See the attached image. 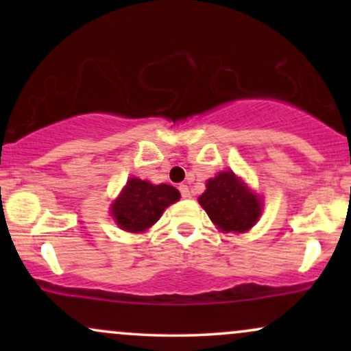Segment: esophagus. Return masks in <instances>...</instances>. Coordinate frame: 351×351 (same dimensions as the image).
<instances>
[{"label": "esophagus", "mask_w": 351, "mask_h": 351, "mask_svg": "<svg viewBox=\"0 0 351 351\" xmlns=\"http://www.w3.org/2000/svg\"><path fill=\"white\" fill-rule=\"evenodd\" d=\"M178 189H180V193H181V198H184V199L189 198V188L186 186V184H180Z\"/></svg>", "instance_id": "1"}]
</instances>
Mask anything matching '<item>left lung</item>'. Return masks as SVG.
<instances>
[{"label":"left lung","mask_w":351,"mask_h":351,"mask_svg":"<svg viewBox=\"0 0 351 351\" xmlns=\"http://www.w3.org/2000/svg\"><path fill=\"white\" fill-rule=\"evenodd\" d=\"M199 204L221 231L245 232L261 216V199L232 171H223L206 181Z\"/></svg>","instance_id":"obj_1"}]
</instances>
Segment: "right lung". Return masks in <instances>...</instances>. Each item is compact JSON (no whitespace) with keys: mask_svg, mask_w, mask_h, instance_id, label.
Instances as JSON below:
<instances>
[{"mask_svg":"<svg viewBox=\"0 0 351 351\" xmlns=\"http://www.w3.org/2000/svg\"><path fill=\"white\" fill-rule=\"evenodd\" d=\"M180 199V191L170 184H152L130 178L112 206V216L128 232H142L160 219L165 208Z\"/></svg>","mask_w":351,"mask_h":351,"instance_id":"add662e5","label":"right lung"}]
</instances>
